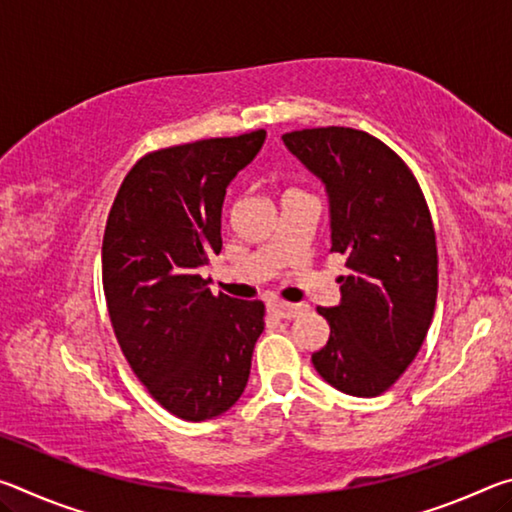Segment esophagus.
I'll return each mask as SVG.
<instances>
[{
	"mask_svg": "<svg viewBox=\"0 0 512 512\" xmlns=\"http://www.w3.org/2000/svg\"><path fill=\"white\" fill-rule=\"evenodd\" d=\"M271 311L275 316H280V318H296L300 311H302V307H298V305H289V302H273L271 305Z\"/></svg>",
	"mask_w": 512,
	"mask_h": 512,
	"instance_id": "1",
	"label": "esophagus"
}]
</instances>
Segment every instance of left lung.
<instances>
[{
  "label": "left lung",
  "mask_w": 512,
  "mask_h": 512,
  "mask_svg": "<svg viewBox=\"0 0 512 512\" xmlns=\"http://www.w3.org/2000/svg\"><path fill=\"white\" fill-rule=\"evenodd\" d=\"M287 149L323 180L332 253L345 257L341 302L318 307L329 341L311 354L327 384L377 397L411 366L438 296V250L418 180L391 146L345 126L282 135Z\"/></svg>",
  "instance_id": "obj_1"
}]
</instances>
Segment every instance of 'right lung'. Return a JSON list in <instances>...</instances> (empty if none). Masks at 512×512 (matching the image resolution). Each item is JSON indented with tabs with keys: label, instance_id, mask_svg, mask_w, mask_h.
<instances>
[{
	"label": "right lung",
	"instance_id": "right-lung-1",
	"mask_svg": "<svg viewBox=\"0 0 512 512\" xmlns=\"http://www.w3.org/2000/svg\"><path fill=\"white\" fill-rule=\"evenodd\" d=\"M266 131L169 146L128 171L101 248L112 329L146 391L189 422L216 418L248 384L262 300L212 296L198 268L221 253V207Z\"/></svg>",
	"mask_w": 512,
	"mask_h": 512
}]
</instances>
